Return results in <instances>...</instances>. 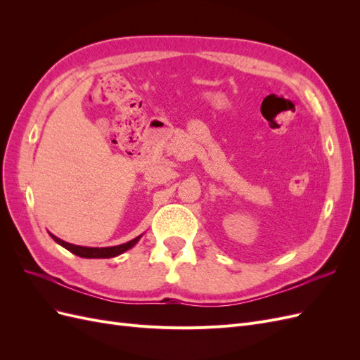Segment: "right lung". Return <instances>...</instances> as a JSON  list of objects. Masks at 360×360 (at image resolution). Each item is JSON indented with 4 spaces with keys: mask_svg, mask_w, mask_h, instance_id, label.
<instances>
[{
    "mask_svg": "<svg viewBox=\"0 0 360 360\" xmlns=\"http://www.w3.org/2000/svg\"><path fill=\"white\" fill-rule=\"evenodd\" d=\"M51 237L56 240L58 245H61L63 248H66L68 250H70L72 254L78 255V257H82V258H111V257H117L120 254L126 252L127 249L132 248L138 240L139 237H135L134 240H130L127 243H123V245H118V246H111V248H86V246H76V245H72V243H68L61 240V238L52 236Z\"/></svg>",
    "mask_w": 360,
    "mask_h": 360,
    "instance_id": "add662e5",
    "label": "right lung"
}]
</instances>
